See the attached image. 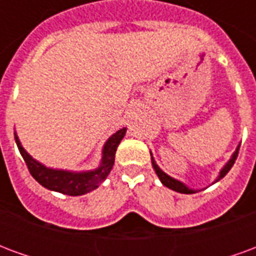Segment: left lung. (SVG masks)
Instances as JSON below:
<instances>
[{
  "label": "left lung",
  "instance_id": "1",
  "mask_svg": "<svg viewBox=\"0 0 256 256\" xmlns=\"http://www.w3.org/2000/svg\"><path fill=\"white\" fill-rule=\"evenodd\" d=\"M238 148H240V145L237 146V150H234V154L232 155V158L229 159V162L226 163L225 166L222 167V170L220 172V176H218V178L215 180V182H218L220 178H224L229 172V170L232 168V166L234 164V162H236L237 159V155H238ZM150 160H152V166H154V168H155L156 174H158V177H159V180L162 181V184L164 185V186H167V188L172 189V190H176V192H180V193H185V194H190V193H196V190L194 189H190L188 188L184 182H181V181H178V180H176V178L170 177V176H167L166 172H162L160 167L156 164L155 159L152 158V154H150Z\"/></svg>",
  "mask_w": 256,
  "mask_h": 256
}]
</instances>
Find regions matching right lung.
<instances>
[{"mask_svg":"<svg viewBox=\"0 0 256 256\" xmlns=\"http://www.w3.org/2000/svg\"><path fill=\"white\" fill-rule=\"evenodd\" d=\"M126 134V128L118 130L106 140L102 148V158H101L100 166L96 170L90 172H67V170H56L44 166L42 163L32 159L26 150L20 144V140L18 134L14 133V140L19 148L20 154L24 159L26 164L28 167V172L36 181L41 184L42 186L46 189L54 190V192L63 193L68 196H80L84 193H89L90 190H94L98 188L101 184L106 181L108 174L111 172L112 166L115 163V154H116L118 145L122 141Z\"/></svg>","mask_w":256,"mask_h":256,"instance_id":"1","label":"right lung"}]
</instances>
